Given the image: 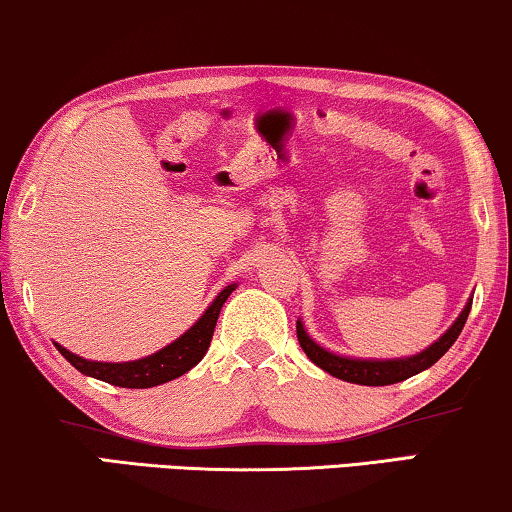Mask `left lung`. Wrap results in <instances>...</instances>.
Segmentation results:
<instances>
[{"label":"left lung","instance_id":"left-lung-1","mask_svg":"<svg viewBox=\"0 0 512 512\" xmlns=\"http://www.w3.org/2000/svg\"><path fill=\"white\" fill-rule=\"evenodd\" d=\"M471 303L464 307V312L459 314V319L454 321L450 331H447L443 338L433 342L429 349H424L422 354L410 356V359H394V361H361V359H345V356L331 354L326 352L324 347H319L310 335L305 333V328L300 321H296V331H298V342L303 347V352L307 354V359L312 363H317L321 370L331 373L333 377H340L345 382H354V384H366V387H384V384H396L408 380V377L422 373V370L431 368L440 356H443L447 349L454 345V340L459 338L461 328H464L468 312H471Z\"/></svg>","mask_w":512,"mask_h":512}]
</instances>
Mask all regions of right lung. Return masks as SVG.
Masks as SVG:
<instances>
[{
  "instance_id": "obj_1",
  "label": "right lung",
  "mask_w": 512,
  "mask_h": 512,
  "mask_svg": "<svg viewBox=\"0 0 512 512\" xmlns=\"http://www.w3.org/2000/svg\"><path fill=\"white\" fill-rule=\"evenodd\" d=\"M233 291H235V284L226 286V289L214 298V303L207 307V312L198 319V324L188 328V331L181 335L179 340H174L172 345H167L156 354L146 356V359L128 361V363H102V361L81 359V356L72 354L69 349L60 347L58 342H55V347H58V352L65 356L76 370H81L83 375L95 377V380L109 382L114 384V387H125V389L158 387V384H165L174 380V377L188 373L195 363H200L202 356L207 354L209 342H212L221 307Z\"/></svg>"
}]
</instances>
